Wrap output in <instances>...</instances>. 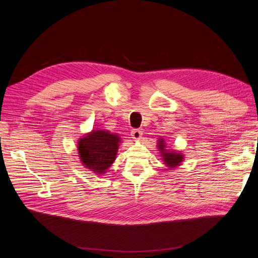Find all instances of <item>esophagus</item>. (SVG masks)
<instances>
[{
  "instance_id": "34e87169",
  "label": "esophagus",
  "mask_w": 258,
  "mask_h": 258,
  "mask_svg": "<svg viewBox=\"0 0 258 258\" xmlns=\"http://www.w3.org/2000/svg\"><path fill=\"white\" fill-rule=\"evenodd\" d=\"M142 135H143V131H142L141 129H132V130H131V136H132V139L139 140V139H141Z\"/></svg>"
}]
</instances>
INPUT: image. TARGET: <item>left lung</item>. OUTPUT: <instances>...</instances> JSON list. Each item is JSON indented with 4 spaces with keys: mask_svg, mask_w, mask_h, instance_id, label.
Segmentation results:
<instances>
[{
    "mask_svg": "<svg viewBox=\"0 0 258 258\" xmlns=\"http://www.w3.org/2000/svg\"><path fill=\"white\" fill-rule=\"evenodd\" d=\"M158 147L159 151L162 153V157H163V161L166 162V165L170 168H174L176 166H178L179 163L183 161V155L181 154H176L173 152H166L165 150V141L162 139L159 140L158 143Z\"/></svg>",
    "mask_w": 258,
    "mask_h": 258,
    "instance_id": "obj_1",
    "label": "left lung"
}]
</instances>
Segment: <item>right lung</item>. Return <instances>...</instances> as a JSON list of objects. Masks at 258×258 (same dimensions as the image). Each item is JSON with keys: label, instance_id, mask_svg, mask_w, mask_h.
Instances as JSON below:
<instances>
[{"label": "right lung", "instance_id": "add662e5", "mask_svg": "<svg viewBox=\"0 0 258 258\" xmlns=\"http://www.w3.org/2000/svg\"><path fill=\"white\" fill-rule=\"evenodd\" d=\"M119 142L118 136L105 130H93L90 135L80 140V159L86 168L98 174L105 173V170L116 158Z\"/></svg>", "mask_w": 258, "mask_h": 258}]
</instances>
